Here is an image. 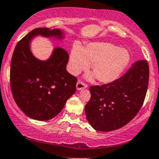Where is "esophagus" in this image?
<instances>
[{"instance_id":"1","label":"esophagus","mask_w":159,"mask_h":159,"mask_svg":"<svg viewBox=\"0 0 159 159\" xmlns=\"http://www.w3.org/2000/svg\"><path fill=\"white\" fill-rule=\"evenodd\" d=\"M77 89L78 90H81V89H84V88H88V85L86 84H84V83H83L82 81H78V82H77Z\"/></svg>"}]
</instances>
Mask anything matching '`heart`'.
<instances>
[{
    "label": "heart",
    "mask_w": 159,
    "mask_h": 159,
    "mask_svg": "<svg viewBox=\"0 0 159 159\" xmlns=\"http://www.w3.org/2000/svg\"><path fill=\"white\" fill-rule=\"evenodd\" d=\"M129 61L130 55L127 49L110 43L95 42L84 48L79 43H75L70 54L68 70L76 75L92 63L91 69L98 81L109 84L120 78Z\"/></svg>",
    "instance_id": "b5f03b06"
}]
</instances>
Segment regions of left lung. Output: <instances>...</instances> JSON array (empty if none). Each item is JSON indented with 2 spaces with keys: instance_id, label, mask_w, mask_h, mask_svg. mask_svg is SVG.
I'll return each instance as SVG.
<instances>
[{
  "instance_id": "8db88e82",
  "label": "left lung",
  "mask_w": 159,
  "mask_h": 159,
  "mask_svg": "<svg viewBox=\"0 0 159 159\" xmlns=\"http://www.w3.org/2000/svg\"><path fill=\"white\" fill-rule=\"evenodd\" d=\"M148 78V62L140 60L116 81L90 87L91 99L84 109L91 126L98 131L110 132L127 124L143 106Z\"/></svg>"
}]
</instances>
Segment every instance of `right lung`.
I'll return each mask as SVG.
<instances>
[{"label": "right lung", "mask_w": 159, "mask_h": 159, "mask_svg": "<svg viewBox=\"0 0 159 159\" xmlns=\"http://www.w3.org/2000/svg\"><path fill=\"white\" fill-rule=\"evenodd\" d=\"M37 35L62 39L59 29L36 28L20 40L11 64V88L15 102L33 120H49L61 112L76 91L77 78L67 71L68 54L56 48L46 61L32 54L30 43Z\"/></svg>", "instance_id": "right-lung-1"}]
</instances>
